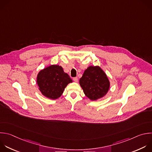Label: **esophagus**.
Masks as SVG:
<instances>
[{"mask_svg":"<svg viewBox=\"0 0 152 152\" xmlns=\"http://www.w3.org/2000/svg\"><path fill=\"white\" fill-rule=\"evenodd\" d=\"M73 80L76 82H77L78 81V78L77 77H73Z\"/></svg>","mask_w":152,"mask_h":152,"instance_id":"1","label":"esophagus"}]
</instances>
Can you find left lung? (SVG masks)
Masks as SVG:
<instances>
[{
	"instance_id": "8db88e82",
	"label": "left lung",
	"mask_w": 152,
	"mask_h": 152,
	"mask_svg": "<svg viewBox=\"0 0 152 152\" xmlns=\"http://www.w3.org/2000/svg\"><path fill=\"white\" fill-rule=\"evenodd\" d=\"M79 84L85 95L95 101L105 96L110 88L109 80L99 66H89L79 80Z\"/></svg>"
}]
</instances>
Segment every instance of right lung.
Listing matches in <instances>:
<instances>
[{"instance_id": "1", "label": "right lung", "mask_w": 152, "mask_h": 152, "mask_svg": "<svg viewBox=\"0 0 152 152\" xmlns=\"http://www.w3.org/2000/svg\"><path fill=\"white\" fill-rule=\"evenodd\" d=\"M73 81L61 66H49L40 70L37 76L39 89L43 95L52 99L61 96L67 85Z\"/></svg>"}]
</instances>
